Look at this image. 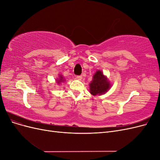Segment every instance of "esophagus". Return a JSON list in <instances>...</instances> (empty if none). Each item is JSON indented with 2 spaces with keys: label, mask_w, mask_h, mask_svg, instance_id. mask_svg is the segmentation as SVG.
Wrapping results in <instances>:
<instances>
[{
  "label": "esophagus",
  "mask_w": 160,
  "mask_h": 160,
  "mask_svg": "<svg viewBox=\"0 0 160 160\" xmlns=\"http://www.w3.org/2000/svg\"><path fill=\"white\" fill-rule=\"evenodd\" d=\"M82 78H83V77H82L81 76H77L76 77V79H77V80H79V81H81V79H82Z\"/></svg>",
  "instance_id": "obj_1"
}]
</instances>
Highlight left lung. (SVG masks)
<instances>
[{"label":"left lung","mask_w":160,"mask_h":160,"mask_svg":"<svg viewBox=\"0 0 160 160\" xmlns=\"http://www.w3.org/2000/svg\"><path fill=\"white\" fill-rule=\"evenodd\" d=\"M111 87V82L107 76L101 70H98L89 83V93L93 96L103 95L110 89Z\"/></svg>","instance_id":"left-lung-1"}]
</instances>
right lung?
I'll return each mask as SVG.
<instances>
[{
    "mask_svg": "<svg viewBox=\"0 0 160 160\" xmlns=\"http://www.w3.org/2000/svg\"><path fill=\"white\" fill-rule=\"evenodd\" d=\"M55 81H56L57 84H60V83H62V82H65L66 80L65 79L64 77H62V75L59 74V77H58V78L56 79Z\"/></svg>",
    "mask_w": 160,
    "mask_h": 160,
    "instance_id": "right-lung-1",
    "label": "right lung"
}]
</instances>
